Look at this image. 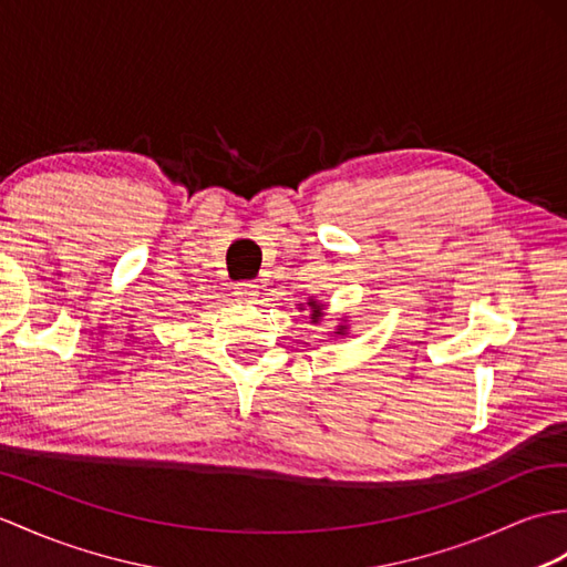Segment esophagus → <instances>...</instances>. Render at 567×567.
<instances>
[{
  "label": "esophagus",
  "mask_w": 567,
  "mask_h": 567,
  "mask_svg": "<svg viewBox=\"0 0 567 567\" xmlns=\"http://www.w3.org/2000/svg\"><path fill=\"white\" fill-rule=\"evenodd\" d=\"M234 295L241 301V305H254V301L258 299V285H254V282L234 285Z\"/></svg>",
  "instance_id": "1"
}]
</instances>
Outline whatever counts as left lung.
Wrapping results in <instances>:
<instances>
[{
    "label": "left lung",
    "mask_w": 567,
    "mask_h": 567,
    "mask_svg": "<svg viewBox=\"0 0 567 567\" xmlns=\"http://www.w3.org/2000/svg\"><path fill=\"white\" fill-rule=\"evenodd\" d=\"M307 307H309V319H311V323H319L321 319H323V309H326V305H321L319 299H309L307 301ZM299 311H305V305H299ZM348 328L350 326H346V323H340V326H336V336H348Z\"/></svg>",
    "instance_id": "8db88e82"
}]
</instances>
